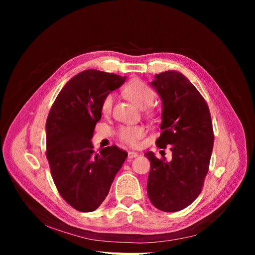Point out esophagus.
I'll list each match as a JSON object with an SVG mask.
<instances>
[{
	"label": "esophagus",
	"instance_id": "1",
	"mask_svg": "<svg viewBox=\"0 0 255 255\" xmlns=\"http://www.w3.org/2000/svg\"><path fill=\"white\" fill-rule=\"evenodd\" d=\"M136 156H138V153L137 152H135V151H129L128 152V158L129 159H132V158H134Z\"/></svg>",
	"mask_w": 255,
	"mask_h": 255
}]
</instances>
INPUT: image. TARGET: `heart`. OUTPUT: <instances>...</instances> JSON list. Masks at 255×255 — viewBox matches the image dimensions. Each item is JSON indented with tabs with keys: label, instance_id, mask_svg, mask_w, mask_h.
Listing matches in <instances>:
<instances>
[{
	"label": "heart",
	"instance_id": "heart-1",
	"mask_svg": "<svg viewBox=\"0 0 255 255\" xmlns=\"http://www.w3.org/2000/svg\"><path fill=\"white\" fill-rule=\"evenodd\" d=\"M126 96L140 109H146L154 102L156 92L150 85L140 81H130L125 87ZM114 97L112 94L106 95L102 101V112L110 114L113 110ZM146 113L153 115L151 110L146 109ZM145 133V128L141 126H123L118 130V137L121 141L129 145H137Z\"/></svg>",
	"mask_w": 255,
	"mask_h": 255
}]
</instances>
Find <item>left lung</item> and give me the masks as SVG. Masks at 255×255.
<instances>
[{
	"instance_id": "left-lung-1",
	"label": "left lung",
	"mask_w": 255,
	"mask_h": 255,
	"mask_svg": "<svg viewBox=\"0 0 255 255\" xmlns=\"http://www.w3.org/2000/svg\"><path fill=\"white\" fill-rule=\"evenodd\" d=\"M152 85L163 100V132L155 143L170 148L172 159L144 154L151 164L146 189L154 206L172 213L190 205L202 190L214 145L213 123L204 98L180 72L156 74Z\"/></svg>"
}]
</instances>
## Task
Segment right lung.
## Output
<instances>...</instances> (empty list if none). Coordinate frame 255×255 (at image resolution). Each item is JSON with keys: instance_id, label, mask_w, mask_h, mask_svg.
I'll list each match as a JSON object with an SVG mask.
<instances>
[{"instance_id": "1", "label": "right lung", "mask_w": 255, "mask_h": 255, "mask_svg": "<svg viewBox=\"0 0 255 255\" xmlns=\"http://www.w3.org/2000/svg\"><path fill=\"white\" fill-rule=\"evenodd\" d=\"M125 81L117 74L85 70L65 85L48 115L45 155L52 179L76 211L92 212L101 205L128 156L115 144L96 153L90 141L104 97Z\"/></svg>"}]
</instances>
